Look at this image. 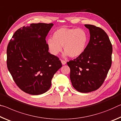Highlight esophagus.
I'll use <instances>...</instances> for the list:
<instances>
[{
  "label": "esophagus",
  "instance_id": "34e87169",
  "mask_svg": "<svg viewBox=\"0 0 121 121\" xmlns=\"http://www.w3.org/2000/svg\"><path fill=\"white\" fill-rule=\"evenodd\" d=\"M61 62H62V65H65L66 64V62L65 60H61Z\"/></svg>",
  "mask_w": 121,
  "mask_h": 121
}]
</instances>
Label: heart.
Listing matches in <instances>:
<instances>
[{"label": "heart", "mask_w": 121, "mask_h": 121, "mask_svg": "<svg viewBox=\"0 0 121 121\" xmlns=\"http://www.w3.org/2000/svg\"><path fill=\"white\" fill-rule=\"evenodd\" d=\"M53 38L47 40V45L50 52L57 55L62 50L64 56L76 58L86 50L88 42V35L86 30L76 28H60L53 34Z\"/></svg>", "instance_id": "b5f03b06"}]
</instances>
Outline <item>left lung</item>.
<instances>
[{"label": "left lung", "instance_id": "left-lung-1", "mask_svg": "<svg viewBox=\"0 0 121 121\" xmlns=\"http://www.w3.org/2000/svg\"><path fill=\"white\" fill-rule=\"evenodd\" d=\"M90 30V39L84 53L67 63L73 87L79 92L95 91L104 83L112 65V45L101 28L85 25Z\"/></svg>", "mask_w": 121, "mask_h": 121}]
</instances>
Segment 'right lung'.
<instances>
[{
  "label": "right lung",
  "instance_id": "obj_1",
  "mask_svg": "<svg viewBox=\"0 0 121 121\" xmlns=\"http://www.w3.org/2000/svg\"><path fill=\"white\" fill-rule=\"evenodd\" d=\"M53 23H31L15 31L7 48L8 70L17 86L31 95L49 90L61 67L58 57L49 52L45 38Z\"/></svg>",
  "mask_w": 121,
  "mask_h": 121
}]
</instances>
